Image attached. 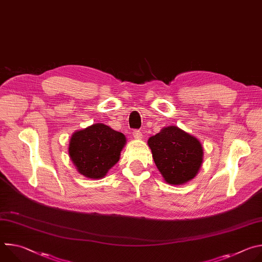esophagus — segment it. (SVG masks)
I'll return each mask as SVG.
<instances>
[{
  "label": "esophagus",
  "instance_id": "34e87169",
  "mask_svg": "<svg viewBox=\"0 0 262 262\" xmlns=\"http://www.w3.org/2000/svg\"><path fill=\"white\" fill-rule=\"evenodd\" d=\"M133 136H134V138H135V139H137V140H141V139L143 138L142 133H141L140 130H137V129L133 132Z\"/></svg>",
  "mask_w": 262,
  "mask_h": 262
}]
</instances>
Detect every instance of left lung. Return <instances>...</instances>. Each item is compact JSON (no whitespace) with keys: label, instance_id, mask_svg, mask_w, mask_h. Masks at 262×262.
<instances>
[{"label":"left lung","instance_id":"1","mask_svg":"<svg viewBox=\"0 0 262 262\" xmlns=\"http://www.w3.org/2000/svg\"><path fill=\"white\" fill-rule=\"evenodd\" d=\"M147 143L157 168L168 184H184L198 174L203 162V147L196 137L169 125L149 138Z\"/></svg>","mask_w":262,"mask_h":262}]
</instances>
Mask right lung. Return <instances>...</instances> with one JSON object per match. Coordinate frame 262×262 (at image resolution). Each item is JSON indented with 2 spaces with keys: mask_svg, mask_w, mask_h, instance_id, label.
Instances as JSON below:
<instances>
[{
  "mask_svg": "<svg viewBox=\"0 0 262 262\" xmlns=\"http://www.w3.org/2000/svg\"><path fill=\"white\" fill-rule=\"evenodd\" d=\"M126 138L103 123L74 132L68 155L78 172L90 179H101L119 159Z\"/></svg>",
  "mask_w": 262,
  "mask_h": 262,
  "instance_id": "add662e5",
  "label": "right lung"
}]
</instances>
